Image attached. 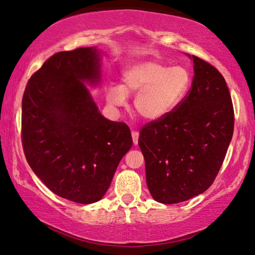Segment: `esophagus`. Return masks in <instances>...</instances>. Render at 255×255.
I'll return each instance as SVG.
<instances>
[{
    "label": "esophagus",
    "mask_w": 255,
    "mask_h": 255,
    "mask_svg": "<svg viewBox=\"0 0 255 255\" xmlns=\"http://www.w3.org/2000/svg\"><path fill=\"white\" fill-rule=\"evenodd\" d=\"M131 137H132V142H134L135 145H137V143H138V137H139V134L135 130L131 131Z\"/></svg>",
    "instance_id": "esophagus-1"
}]
</instances>
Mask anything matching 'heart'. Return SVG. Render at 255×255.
Segmentation results:
<instances>
[{
	"label": "heart",
	"mask_w": 255,
	"mask_h": 255,
	"mask_svg": "<svg viewBox=\"0 0 255 255\" xmlns=\"http://www.w3.org/2000/svg\"><path fill=\"white\" fill-rule=\"evenodd\" d=\"M123 84L107 90V101L112 107L126 104L127 95L136 94L135 111L145 120L164 118L178 108L188 95L193 76L185 66H170L160 61L132 64L123 74Z\"/></svg>",
	"instance_id": "b5f03b06"
}]
</instances>
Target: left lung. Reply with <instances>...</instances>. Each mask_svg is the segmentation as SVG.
Returning <instances> with one entry per match:
<instances>
[{
    "mask_svg": "<svg viewBox=\"0 0 255 255\" xmlns=\"http://www.w3.org/2000/svg\"><path fill=\"white\" fill-rule=\"evenodd\" d=\"M191 58L194 78L183 103L139 131L148 191L163 204L179 203L207 191L234 132V108L225 78L212 64Z\"/></svg>",
    "mask_w": 255,
    "mask_h": 255,
    "instance_id": "left-lung-1",
    "label": "left lung"
}]
</instances>
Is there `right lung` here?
I'll return each mask as SVG.
<instances>
[{"instance_id": "obj_1", "label": "right lung", "mask_w": 255, "mask_h": 255, "mask_svg": "<svg viewBox=\"0 0 255 255\" xmlns=\"http://www.w3.org/2000/svg\"><path fill=\"white\" fill-rule=\"evenodd\" d=\"M95 47L63 51L30 77L22 96L27 162L52 192L76 203L100 201L130 149V129L104 118L85 83L100 82Z\"/></svg>"}]
</instances>
